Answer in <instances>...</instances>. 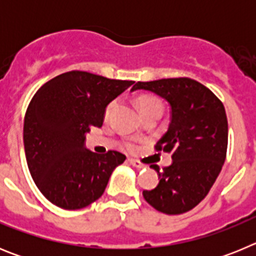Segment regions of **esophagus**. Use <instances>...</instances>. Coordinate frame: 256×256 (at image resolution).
I'll list each match as a JSON object with an SVG mask.
<instances>
[{
	"mask_svg": "<svg viewBox=\"0 0 256 256\" xmlns=\"http://www.w3.org/2000/svg\"><path fill=\"white\" fill-rule=\"evenodd\" d=\"M128 162H130V164L132 165V166H134V168H137V169H142V168H144V165L142 164L141 162H138V160L130 159V160H128Z\"/></svg>",
	"mask_w": 256,
	"mask_h": 256,
	"instance_id": "esophagus-1",
	"label": "esophagus"
}]
</instances>
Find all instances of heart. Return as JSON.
<instances>
[{
	"mask_svg": "<svg viewBox=\"0 0 256 256\" xmlns=\"http://www.w3.org/2000/svg\"><path fill=\"white\" fill-rule=\"evenodd\" d=\"M137 105H138L140 112H141L142 115L148 114V112H162V104L156 100L155 97H151V96H140L138 98H137ZM115 108H116V102H115V101H112V102L110 104L108 108H106L105 114L110 115L112 112H114ZM126 148H133L134 146H133V144H126Z\"/></svg>",
	"mask_w": 256,
	"mask_h": 256,
	"instance_id": "1",
	"label": "heart"
}]
</instances>
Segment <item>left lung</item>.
<instances>
[{"instance_id":"1","label":"left lung","mask_w":256,"mask_h":256,"mask_svg":"<svg viewBox=\"0 0 256 256\" xmlns=\"http://www.w3.org/2000/svg\"><path fill=\"white\" fill-rule=\"evenodd\" d=\"M137 90L154 92L170 106L168 130L156 151L172 152V164L160 172L159 184L144 190V200L165 214H182L204 200L224 164L228 122L224 106L204 84L190 78L138 82Z\"/></svg>"}]
</instances>
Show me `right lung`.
Here are the masks:
<instances>
[{
    "label": "right lung",
    "instance_id": "right-lung-1",
    "mask_svg": "<svg viewBox=\"0 0 256 256\" xmlns=\"http://www.w3.org/2000/svg\"><path fill=\"white\" fill-rule=\"evenodd\" d=\"M133 83L73 70L33 96L24 118L26 158L38 190L54 205L82 209L102 196L126 155L92 152L84 146L86 133L102 126L106 106Z\"/></svg>",
    "mask_w": 256,
    "mask_h": 256
}]
</instances>
